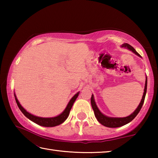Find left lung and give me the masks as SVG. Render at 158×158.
<instances>
[{"mask_svg": "<svg viewBox=\"0 0 158 158\" xmlns=\"http://www.w3.org/2000/svg\"><path fill=\"white\" fill-rule=\"evenodd\" d=\"M121 47L126 48L128 50H130L131 52H132L135 54L137 55L138 56L141 58V56L139 54V53L136 52V50L134 49V48L130 46L129 44L127 43H124L121 45ZM146 90H147V77H146V81H145V86H144V90L143 93L142 98H141V100L140 102L139 105L137 106V108L135 109V111L133 113L131 114L130 116H126V117H123V118H118V117H109L106 116V115L103 114L102 112L100 111V109H98L97 105H96L95 99H94V95L92 94L91 99H90V102H91V106L92 108L94 111L95 116L96 118L98 121V122L101 123L102 125L107 127H121L123 125H125L127 123H129L132 120L135 118L137 116V115L139 114V112L140 111L141 107H142L143 104L144 100H145V96L146 94Z\"/></svg>", "mask_w": 158, "mask_h": 158, "instance_id": "left-lung-1", "label": "left lung"}]
</instances>
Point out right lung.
<instances>
[{"mask_svg": "<svg viewBox=\"0 0 158 158\" xmlns=\"http://www.w3.org/2000/svg\"><path fill=\"white\" fill-rule=\"evenodd\" d=\"M79 92L77 93L76 94L71 98V100H69L68 105H67V106L65 107V110H64L60 114L54 117L43 118V117L34 116V115L30 114L29 112L26 111V109L21 105L19 102V100H17V96H16L15 93H14L16 102H17L18 107L19 108L21 111L22 112L23 115H24L26 118H28L29 120H31V121L34 122L35 123H36L39 125H41V126H43V127H55V126H57V125L62 124L67 119V118L68 117L69 114V111H70L72 107H73V105L74 102H75L76 99L79 96Z\"/></svg>", "mask_w": 158, "mask_h": 158, "instance_id": "1", "label": "right lung"}]
</instances>
